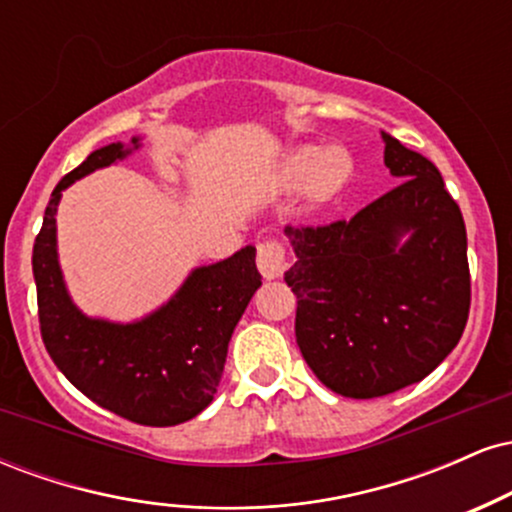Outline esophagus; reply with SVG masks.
Segmentation results:
<instances>
[{"instance_id": "obj_1", "label": "esophagus", "mask_w": 512, "mask_h": 512, "mask_svg": "<svg viewBox=\"0 0 512 512\" xmlns=\"http://www.w3.org/2000/svg\"><path fill=\"white\" fill-rule=\"evenodd\" d=\"M257 269L264 279H279L289 269L286 252L276 240H260L257 245Z\"/></svg>"}]
</instances>
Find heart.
I'll return each mask as SVG.
<instances>
[{
	"label": "heart",
	"instance_id": "heart-1",
	"mask_svg": "<svg viewBox=\"0 0 512 512\" xmlns=\"http://www.w3.org/2000/svg\"><path fill=\"white\" fill-rule=\"evenodd\" d=\"M351 168L354 163L342 146H327L320 151L303 146L281 158L276 168V187L284 192L303 190L308 204H320L342 190Z\"/></svg>",
	"mask_w": 512,
	"mask_h": 512
}]
</instances>
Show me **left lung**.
I'll list each match as a JSON object with an SVG mask.
<instances>
[{
	"instance_id": "obj_1",
	"label": "left lung",
	"mask_w": 512,
	"mask_h": 512,
	"mask_svg": "<svg viewBox=\"0 0 512 512\" xmlns=\"http://www.w3.org/2000/svg\"><path fill=\"white\" fill-rule=\"evenodd\" d=\"M402 182L351 221L286 226L296 264V342L322 385L373 399L424 380L469 315L462 211L428 158L380 132Z\"/></svg>"
}]
</instances>
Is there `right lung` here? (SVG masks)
Returning <instances> with one entry per match:
<instances>
[{
	"label": "right lung",
	"instance_id": "add662e5",
	"mask_svg": "<svg viewBox=\"0 0 512 512\" xmlns=\"http://www.w3.org/2000/svg\"><path fill=\"white\" fill-rule=\"evenodd\" d=\"M142 146L108 144L64 175L52 190L33 245V276L45 349L64 378L98 407L144 426L195 419L216 395L228 342L250 298L262 286L255 248L195 267L154 313L132 322L91 317L72 301L57 255L62 192L93 170L125 161Z\"/></svg>",
	"mask_w": 512,
	"mask_h": 512
}]
</instances>
